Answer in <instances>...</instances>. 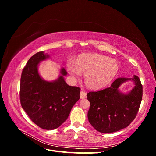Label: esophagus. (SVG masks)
<instances>
[{
	"label": "esophagus",
	"mask_w": 156,
	"mask_h": 156,
	"mask_svg": "<svg viewBox=\"0 0 156 156\" xmlns=\"http://www.w3.org/2000/svg\"><path fill=\"white\" fill-rule=\"evenodd\" d=\"M86 97H87V93L83 90H81V92H80V98H81V99H84L86 98Z\"/></svg>",
	"instance_id": "obj_1"
}]
</instances>
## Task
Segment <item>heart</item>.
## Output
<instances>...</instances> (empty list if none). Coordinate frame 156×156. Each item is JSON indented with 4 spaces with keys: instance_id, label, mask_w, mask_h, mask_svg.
<instances>
[{
    "instance_id": "b5f03b06",
    "label": "heart",
    "mask_w": 156,
    "mask_h": 156,
    "mask_svg": "<svg viewBox=\"0 0 156 156\" xmlns=\"http://www.w3.org/2000/svg\"><path fill=\"white\" fill-rule=\"evenodd\" d=\"M67 69L71 76L79 77L84 73V81L92 88H100L108 85L119 71L117 61L107 56L98 55H84L79 56L76 63L70 60Z\"/></svg>"
}]
</instances>
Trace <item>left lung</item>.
Returning a JSON list of instances; mask_svg holds the SVG:
<instances>
[{"label":"left lung","mask_w":156,"mask_h":156,"mask_svg":"<svg viewBox=\"0 0 156 156\" xmlns=\"http://www.w3.org/2000/svg\"><path fill=\"white\" fill-rule=\"evenodd\" d=\"M128 80L134 83L131 91H119L121 84ZM90 105L88 112V121L99 132L110 133L128 126L137 114L143 96V86L139 78L119 77L109 88L87 94Z\"/></svg>","instance_id":"1"}]
</instances>
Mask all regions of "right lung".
<instances>
[{
  "instance_id": "add662e5",
  "label": "right lung",
  "mask_w": 156,
  "mask_h": 156,
  "mask_svg": "<svg viewBox=\"0 0 156 156\" xmlns=\"http://www.w3.org/2000/svg\"><path fill=\"white\" fill-rule=\"evenodd\" d=\"M50 58L45 52L33 55L23 68L20 83V101L30 120L41 128H58L67 120L72 108L80 98L81 89L69 86L64 68L56 80L45 81L38 72L41 61Z\"/></svg>"
}]
</instances>
